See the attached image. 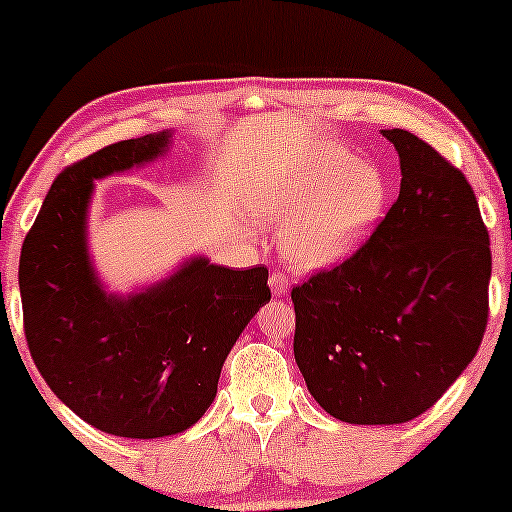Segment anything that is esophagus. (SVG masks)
I'll return each instance as SVG.
<instances>
[{
  "label": "esophagus",
  "instance_id": "esophagus-1",
  "mask_svg": "<svg viewBox=\"0 0 512 512\" xmlns=\"http://www.w3.org/2000/svg\"><path fill=\"white\" fill-rule=\"evenodd\" d=\"M270 289H272V296H284V293L289 291V277H286L284 272L275 270L270 275Z\"/></svg>",
  "mask_w": 512,
  "mask_h": 512
}]
</instances>
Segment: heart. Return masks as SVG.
Instances as JSON below:
<instances>
[{"instance_id":"b5f03b06","label":"heart","mask_w":512,"mask_h":512,"mask_svg":"<svg viewBox=\"0 0 512 512\" xmlns=\"http://www.w3.org/2000/svg\"><path fill=\"white\" fill-rule=\"evenodd\" d=\"M387 202L380 167L340 144H321L298 165L270 167L251 191V214L282 228L293 268H333L361 249Z\"/></svg>"}]
</instances>
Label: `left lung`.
Segmentation results:
<instances>
[{
    "instance_id": "left-lung-1",
    "label": "left lung",
    "mask_w": 512,
    "mask_h": 512,
    "mask_svg": "<svg viewBox=\"0 0 512 512\" xmlns=\"http://www.w3.org/2000/svg\"><path fill=\"white\" fill-rule=\"evenodd\" d=\"M398 200L370 240L291 291L307 389L347 424H403L464 373L485 335L492 251L471 184L408 130Z\"/></svg>"
}]
</instances>
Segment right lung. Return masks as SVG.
I'll use <instances>...</instances> for the list:
<instances>
[{"label": "right lung", "mask_w": 512, "mask_h": 512, "mask_svg": "<svg viewBox=\"0 0 512 512\" xmlns=\"http://www.w3.org/2000/svg\"><path fill=\"white\" fill-rule=\"evenodd\" d=\"M172 130L104 146L48 191L20 251L25 338L48 387L83 422L121 438H163L205 415L221 368L270 300L268 268L191 256L160 282L107 291L88 247L95 181L149 165Z\"/></svg>", "instance_id": "obj_1"}]
</instances>
